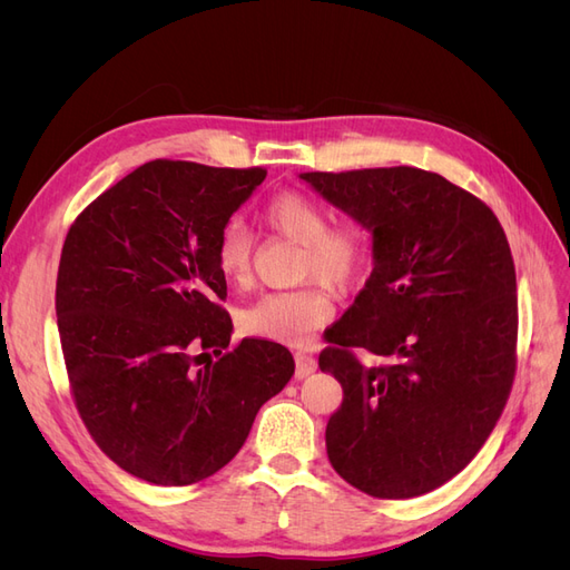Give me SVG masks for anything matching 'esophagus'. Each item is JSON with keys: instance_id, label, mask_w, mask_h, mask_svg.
<instances>
[{"instance_id": "1", "label": "esophagus", "mask_w": 570, "mask_h": 570, "mask_svg": "<svg viewBox=\"0 0 570 570\" xmlns=\"http://www.w3.org/2000/svg\"><path fill=\"white\" fill-rule=\"evenodd\" d=\"M295 358H297V377H306V375H312V373L316 371V366H318L316 356L306 354V352H297V354H295Z\"/></svg>"}]
</instances>
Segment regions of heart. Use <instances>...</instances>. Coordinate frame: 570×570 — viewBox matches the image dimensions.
<instances>
[{"instance_id":"heart-1","label":"heart","mask_w":570,"mask_h":570,"mask_svg":"<svg viewBox=\"0 0 570 570\" xmlns=\"http://www.w3.org/2000/svg\"><path fill=\"white\" fill-rule=\"evenodd\" d=\"M266 226L304 247L302 278L333 287L352 285L366 264V237L354 223L327 228L323 206L299 193L273 197L264 209ZM249 235L239 220H230L216 239V266L235 285L249 281ZM333 302L323 285L266 292L239 314L247 335L281 344H302L316 327L331 321Z\"/></svg>"}]
</instances>
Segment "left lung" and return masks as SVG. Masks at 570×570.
Listing matches in <instances>:
<instances>
[{
    "label": "left lung",
    "mask_w": 570,
    "mask_h": 570,
    "mask_svg": "<svg viewBox=\"0 0 570 570\" xmlns=\"http://www.w3.org/2000/svg\"><path fill=\"white\" fill-rule=\"evenodd\" d=\"M299 178L373 237L371 278L318 356L344 392L327 459L371 497L425 494L480 452L513 383L519 302L504 228L488 204L423 168Z\"/></svg>",
    "instance_id": "8db88e82"
}]
</instances>
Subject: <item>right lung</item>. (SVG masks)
I'll return each mask as SVG.
<instances>
[{
  "label": "right lung",
  "mask_w": 570,
  "mask_h": 570,
  "mask_svg": "<svg viewBox=\"0 0 570 570\" xmlns=\"http://www.w3.org/2000/svg\"><path fill=\"white\" fill-rule=\"evenodd\" d=\"M264 168L157 159L118 180L66 235L57 323L82 423L120 469L154 485L220 471L295 375L278 342L233 321L216 239ZM214 348L218 362L200 361Z\"/></svg>",
  "instance_id": "right-lung-1"
}]
</instances>
